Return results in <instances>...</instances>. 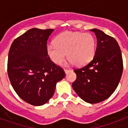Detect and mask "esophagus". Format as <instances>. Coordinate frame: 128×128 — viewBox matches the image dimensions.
<instances>
[{"mask_svg": "<svg viewBox=\"0 0 128 128\" xmlns=\"http://www.w3.org/2000/svg\"><path fill=\"white\" fill-rule=\"evenodd\" d=\"M70 69H64V72H65V73H66V74L68 73V72H70Z\"/></svg>", "mask_w": 128, "mask_h": 128, "instance_id": "1", "label": "esophagus"}]
</instances>
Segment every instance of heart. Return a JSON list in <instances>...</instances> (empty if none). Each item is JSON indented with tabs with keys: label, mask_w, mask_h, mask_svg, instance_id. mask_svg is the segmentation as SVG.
<instances>
[{
	"label": "heart",
	"mask_w": 128,
	"mask_h": 128,
	"mask_svg": "<svg viewBox=\"0 0 128 128\" xmlns=\"http://www.w3.org/2000/svg\"><path fill=\"white\" fill-rule=\"evenodd\" d=\"M96 46V39L91 34L67 31L58 35L54 44H48L46 50L50 60L56 65L62 64L67 54L71 64L80 66L93 59Z\"/></svg>",
	"instance_id": "heart-1"
}]
</instances>
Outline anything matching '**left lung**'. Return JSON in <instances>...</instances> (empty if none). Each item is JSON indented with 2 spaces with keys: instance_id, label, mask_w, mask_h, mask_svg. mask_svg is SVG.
<instances>
[{
  "instance_id": "obj_1",
  "label": "left lung",
  "mask_w": 128,
  "mask_h": 128,
  "mask_svg": "<svg viewBox=\"0 0 128 128\" xmlns=\"http://www.w3.org/2000/svg\"><path fill=\"white\" fill-rule=\"evenodd\" d=\"M90 30L97 38L95 55L86 66L74 69L76 80L72 88L83 100L96 104L108 98L118 87L123 72V60L114 38L98 29Z\"/></svg>"
}]
</instances>
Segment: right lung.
Returning <instances> with one entry per match:
<instances>
[{"instance_id": "right-lung-1", "label": "right lung", "mask_w": 128, "mask_h": 128, "mask_svg": "<svg viewBox=\"0 0 128 128\" xmlns=\"http://www.w3.org/2000/svg\"><path fill=\"white\" fill-rule=\"evenodd\" d=\"M53 31L30 29L13 41L9 50L7 72L11 85L31 105L46 104L54 95L56 83L66 75L47 54V40Z\"/></svg>"}]
</instances>
